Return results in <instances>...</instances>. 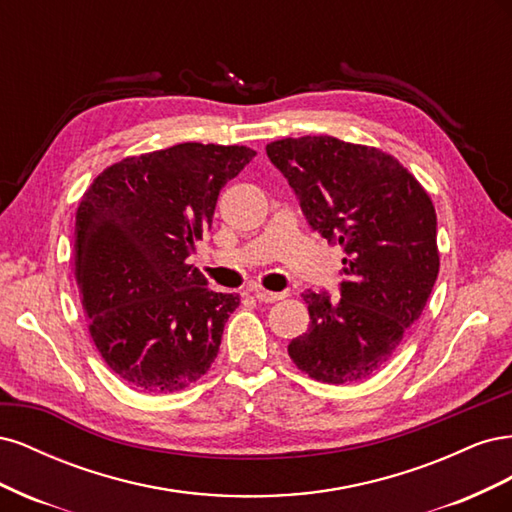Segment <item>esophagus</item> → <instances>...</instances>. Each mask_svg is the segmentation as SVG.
Masks as SVG:
<instances>
[{"instance_id":"obj_1","label":"esophagus","mask_w":512,"mask_h":512,"mask_svg":"<svg viewBox=\"0 0 512 512\" xmlns=\"http://www.w3.org/2000/svg\"><path fill=\"white\" fill-rule=\"evenodd\" d=\"M254 297H256L258 301L273 303V301L284 299V292H271V290H265V288H254Z\"/></svg>"}]
</instances>
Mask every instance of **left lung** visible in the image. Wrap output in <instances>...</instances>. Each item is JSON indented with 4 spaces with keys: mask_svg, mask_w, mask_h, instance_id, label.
Here are the masks:
<instances>
[{
    "mask_svg": "<svg viewBox=\"0 0 512 512\" xmlns=\"http://www.w3.org/2000/svg\"><path fill=\"white\" fill-rule=\"evenodd\" d=\"M309 228L344 250L339 299L305 290L309 329L288 344L292 363L329 384L359 382L389 363L423 314L440 256L436 209L393 156L333 136L267 145Z\"/></svg>",
    "mask_w": 512,
    "mask_h": 512,
    "instance_id": "1",
    "label": "left lung"
}]
</instances>
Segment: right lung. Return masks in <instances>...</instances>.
I'll return each instance as SVG.
<instances>
[{
	"instance_id": "1",
	"label": "right lung",
	"mask_w": 512,
	"mask_h": 512,
	"mask_svg": "<svg viewBox=\"0 0 512 512\" xmlns=\"http://www.w3.org/2000/svg\"><path fill=\"white\" fill-rule=\"evenodd\" d=\"M256 156L237 145L181 143L126 158L85 192L74 228L76 284L104 363L145 393L207 374L239 294L209 290L188 258L218 196Z\"/></svg>"
}]
</instances>
